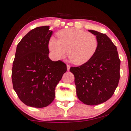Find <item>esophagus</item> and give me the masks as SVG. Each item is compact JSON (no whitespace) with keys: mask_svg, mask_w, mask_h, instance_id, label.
<instances>
[{"mask_svg":"<svg viewBox=\"0 0 131 131\" xmlns=\"http://www.w3.org/2000/svg\"><path fill=\"white\" fill-rule=\"evenodd\" d=\"M70 67H71L69 65V64H67V70H68V71L70 70Z\"/></svg>","mask_w":131,"mask_h":131,"instance_id":"esophagus-1","label":"esophagus"}]
</instances>
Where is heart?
<instances>
[{
	"instance_id": "obj_1",
	"label": "heart",
	"mask_w": 131,
	"mask_h": 131,
	"mask_svg": "<svg viewBox=\"0 0 131 131\" xmlns=\"http://www.w3.org/2000/svg\"><path fill=\"white\" fill-rule=\"evenodd\" d=\"M58 40L50 39L48 47L55 60H60L65 56L67 51L68 57L73 63L81 65L92 58L98 47L96 36L91 33L76 28H69L59 31Z\"/></svg>"
}]
</instances>
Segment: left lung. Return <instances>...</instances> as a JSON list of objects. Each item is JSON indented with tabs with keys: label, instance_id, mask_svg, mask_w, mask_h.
Returning <instances> with one entry per match:
<instances>
[{
	"label": "left lung",
	"instance_id": "left-lung-1",
	"mask_svg": "<svg viewBox=\"0 0 131 131\" xmlns=\"http://www.w3.org/2000/svg\"><path fill=\"white\" fill-rule=\"evenodd\" d=\"M98 47L88 61L70 70L74 76L77 96L86 105H95L112 97L120 79L121 60L117 48L105 35L92 30Z\"/></svg>",
	"mask_w": 131,
	"mask_h": 131
}]
</instances>
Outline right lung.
<instances>
[{
  "label": "right lung",
  "instance_id": "obj_1",
  "mask_svg": "<svg viewBox=\"0 0 131 131\" xmlns=\"http://www.w3.org/2000/svg\"><path fill=\"white\" fill-rule=\"evenodd\" d=\"M52 34L49 26L38 27L23 37L17 46L12 84L19 99L28 106L49 105L55 98V87L67 71L64 62L52 61L48 57Z\"/></svg>",
  "mask_w": 131,
  "mask_h": 131
}]
</instances>
